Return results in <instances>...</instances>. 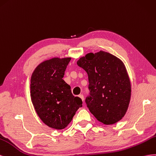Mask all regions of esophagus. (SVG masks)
<instances>
[{"mask_svg": "<svg viewBox=\"0 0 156 156\" xmlns=\"http://www.w3.org/2000/svg\"><path fill=\"white\" fill-rule=\"evenodd\" d=\"M80 98V99L82 100V101H83V99H84V97H83V95H82V94H80V95H79V96H78Z\"/></svg>", "mask_w": 156, "mask_h": 156, "instance_id": "esophagus-1", "label": "esophagus"}]
</instances>
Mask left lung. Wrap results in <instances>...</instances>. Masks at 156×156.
<instances>
[{
    "label": "left lung",
    "instance_id": "left-lung-1",
    "mask_svg": "<svg viewBox=\"0 0 156 156\" xmlns=\"http://www.w3.org/2000/svg\"><path fill=\"white\" fill-rule=\"evenodd\" d=\"M77 65L88 75L90 95L86 103L98 121L111 125L126 114L131 98V83L125 65L116 57L100 51L81 57Z\"/></svg>",
    "mask_w": 156,
    "mask_h": 156
}]
</instances>
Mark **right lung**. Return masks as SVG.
<instances>
[{"mask_svg": "<svg viewBox=\"0 0 156 156\" xmlns=\"http://www.w3.org/2000/svg\"><path fill=\"white\" fill-rule=\"evenodd\" d=\"M70 58H53L35 69L30 79V97L42 121L50 127L63 129L82 106L63 78Z\"/></svg>", "mask_w": 156, "mask_h": 156, "instance_id": "right-lung-1", "label": "right lung"}]
</instances>
